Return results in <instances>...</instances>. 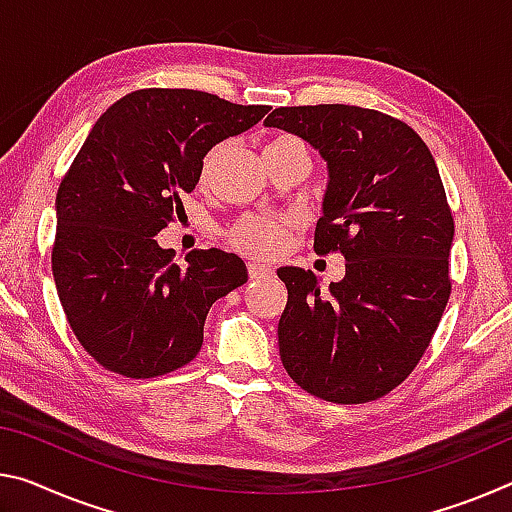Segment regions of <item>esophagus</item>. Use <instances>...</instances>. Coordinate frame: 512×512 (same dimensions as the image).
Here are the masks:
<instances>
[{"label": "esophagus", "mask_w": 512, "mask_h": 512, "mask_svg": "<svg viewBox=\"0 0 512 512\" xmlns=\"http://www.w3.org/2000/svg\"><path fill=\"white\" fill-rule=\"evenodd\" d=\"M273 271L269 269L266 264H259V262H248V275L253 280H262V278H269Z\"/></svg>", "instance_id": "1"}]
</instances>
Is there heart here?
Listing matches in <instances>:
<instances>
[{
  "label": "heart",
  "mask_w": 512,
  "mask_h": 512,
  "mask_svg": "<svg viewBox=\"0 0 512 512\" xmlns=\"http://www.w3.org/2000/svg\"><path fill=\"white\" fill-rule=\"evenodd\" d=\"M282 143L300 145L294 139H280L273 145H282ZM282 234H285V221H278V218H269V216L243 218L241 223L232 227V241L237 243L239 248L255 255L275 253V250L282 246Z\"/></svg>",
  "instance_id": "heart-1"
}]
</instances>
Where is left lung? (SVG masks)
I'll return each mask as SVG.
<instances>
[{"label":"left lung","mask_w":512,"mask_h":512,"mask_svg":"<svg viewBox=\"0 0 512 512\" xmlns=\"http://www.w3.org/2000/svg\"><path fill=\"white\" fill-rule=\"evenodd\" d=\"M264 125L326 161L314 250L346 259L328 291L312 271L278 269L282 364L323 401L380 399L417 367L451 294L453 218L433 154L401 120L351 104L280 107Z\"/></svg>","instance_id":"left-lung-1"}]
</instances>
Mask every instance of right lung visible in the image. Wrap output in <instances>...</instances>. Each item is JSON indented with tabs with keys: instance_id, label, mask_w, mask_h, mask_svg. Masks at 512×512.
I'll list each match as a JSON object with an SVG mask.
<instances>
[{
	"instance_id": "1",
	"label": "right lung",
	"mask_w": 512,
	"mask_h": 512,
	"mask_svg": "<svg viewBox=\"0 0 512 512\" xmlns=\"http://www.w3.org/2000/svg\"><path fill=\"white\" fill-rule=\"evenodd\" d=\"M269 107L189 88H145L102 113L56 193L52 273L79 344L104 369L154 378L202 346L218 298L248 280L243 259L191 250L184 266L157 234L184 212L205 154Z\"/></svg>"
}]
</instances>
